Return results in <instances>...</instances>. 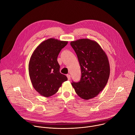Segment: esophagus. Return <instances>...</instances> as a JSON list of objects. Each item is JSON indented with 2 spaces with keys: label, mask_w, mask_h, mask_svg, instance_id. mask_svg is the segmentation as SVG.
<instances>
[{
  "label": "esophagus",
  "mask_w": 135,
  "mask_h": 135,
  "mask_svg": "<svg viewBox=\"0 0 135 135\" xmlns=\"http://www.w3.org/2000/svg\"><path fill=\"white\" fill-rule=\"evenodd\" d=\"M67 78H68V80H70V75L69 74H67Z\"/></svg>",
  "instance_id": "obj_1"
}]
</instances>
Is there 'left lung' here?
Instances as JSON below:
<instances>
[{
	"label": "left lung",
	"mask_w": 135,
	"mask_h": 135,
	"mask_svg": "<svg viewBox=\"0 0 135 135\" xmlns=\"http://www.w3.org/2000/svg\"><path fill=\"white\" fill-rule=\"evenodd\" d=\"M81 69L79 82L71 83L80 97L88 100L94 98L106 86L109 76L110 67L107 56L99 44L89 39L71 41Z\"/></svg>",
	"instance_id": "obj_1"
}]
</instances>
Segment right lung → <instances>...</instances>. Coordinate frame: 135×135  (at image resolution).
I'll return each mask as SVG.
<instances>
[{"instance_id": "obj_1", "label": "right lung", "mask_w": 135, "mask_h": 135, "mask_svg": "<svg viewBox=\"0 0 135 135\" xmlns=\"http://www.w3.org/2000/svg\"><path fill=\"white\" fill-rule=\"evenodd\" d=\"M68 44L55 38H49L38 45L29 62L30 79L34 89L45 97L56 93L67 76L60 73L57 57L61 49Z\"/></svg>"}]
</instances>
